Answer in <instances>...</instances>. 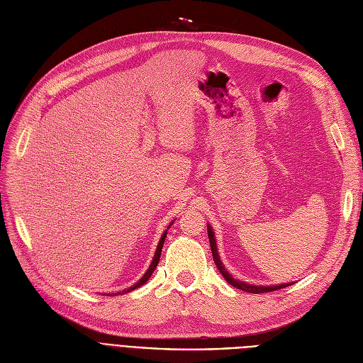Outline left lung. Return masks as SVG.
Instances as JSON below:
<instances>
[{
  "label": "left lung",
  "mask_w": 363,
  "mask_h": 363,
  "mask_svg": "<svg viewBox=\"0 0 363 363\" xmlns=\"http://www.w3.org/2000/svg\"><path fill=\"white\" fill-rule=\"evenodd\" d=\"M207 228H208V240H210V247H211V253H213V260H214V264H216L217 269L220 271V274L223 275V279H225L229 284H232V286L237 287V289H241V291H244V292H249V294H267V292H272V291H279V289L289 286V284H280V286H252V284H247V283H242V281L235 280V279L232 277V275L225 269L223 264L220 262V257H219V255H217L214 234H213V230H211L210 226H207Z\"/></svg>",
  "instance_id": "obj_1"
}]
</instances>
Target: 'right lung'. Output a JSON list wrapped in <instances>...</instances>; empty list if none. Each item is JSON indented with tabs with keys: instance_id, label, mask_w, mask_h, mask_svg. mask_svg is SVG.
<instances>
[{
	"instance_id": "right-lung-1",
	"label": "right lung",
	"mask_w": 363,
	"mask_h": 363,
	"mask_svg": "<svg viewBox=\"0 0 363 363\" xmlns=\"http://www.w3.org/2000/svg\"><path fill=\"white\" fill-rule=\"evenodd\" d=\"M165 237H167V232H164L162 238L159 240V244H157V249H156L155 257H153V260H152V264H150V267H149L147 272L143 275V277L140 279V281H137L134 286H131V287H129V289H126V291H123V292H122V295H123V294H128V292H131V291H134V289H137V287L143 286L144 283H146V281L150 279V275L153 274V271H155V268H156V265H157V262H159V257H161V252H162V247H164V241H165ZM113 295H114V294H113ZM118 295H119V294H118Z\"/></svg>"
}]
</instances>
